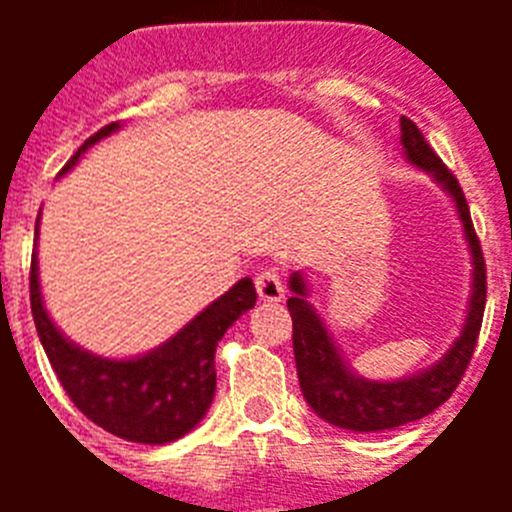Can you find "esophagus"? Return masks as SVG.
<instances>
[{"label": "esophagus", "mask_w": 512, "mask_h": 512, "mask_svg": "<svg viewBox=\"0 0 512 512\" xmlns=\"http://www.w3.org/2000/svg\"><path fill=\"white\" fill-rule=\"evenodd\" d=\"M256 292L264 302H282L284 300V282L277 269H264L256 277Z\"/></svg>", "instance_id": "esophagus-1"}]
</instances>
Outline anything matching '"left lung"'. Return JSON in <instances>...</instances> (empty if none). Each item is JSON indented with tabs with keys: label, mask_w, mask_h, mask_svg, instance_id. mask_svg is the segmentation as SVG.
I'll list each match as a JSON object with an SVG mask.
<instances>
[{
	"label": "left lung",
	"mask_w": 512,
	"mask_h": 512,
	"mask_svg": "<svg viewBox=\"0 0 512 512\" xmlns=\"http://www.w3.org/2000/svg\"><path fill=\"white\" fill-rule=\"evenodd\" d=\"M400 133L402 153L408 158V164L425 171L454 202L459 223L464 228V241L472 256V289H469V305L461 333L436 364L410 377L366 379L354 372V366L348 364L343 351L336 346L318 310L310 305V284L305 274L295 271L289 277L292 297L287 300V307L292 315V346H295L302 397L325 423L356 433L390 431L441 408L467 372L472 351L477 346L482 315H485V259H482V248L474 233L464 192L456 176L441 164V158L428 146V140L423 138L413 120L400 117Z\"/></svg>",
	"instance_id": "left-lung-1"
}]
</instances>
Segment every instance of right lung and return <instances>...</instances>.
I'll return each instance as SVG.
<instances>
[{
  "instance_id": "right-lung-1",
  "label": "right lung",
  "mask_w": 512,
  "mask_h": 512,
  "mask_svg": "<svg viewBox=\"0 0 512 512\" xmlns=\"http://www.w3.org/2000/svg\"><path fill=\"white\" fill-rule=\"evenodd\" d=\"M120 122L104 125L99 133L71 156L61 169L69 174L79 158L107 135L117 133ZM35 223V241H38ZM256 305V289L248 277L197 312L179 333L130 359H110L76 346L45 310L40 292L38 251L30 266V307L45 356L58 382L76 408L112 436L133 443H171L200 425L215 397V348L225 330Z\"/></svg>"
}]
</instances>
